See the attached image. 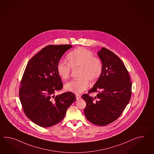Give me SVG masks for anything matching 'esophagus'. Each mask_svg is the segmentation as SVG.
Segmentation results:
<instances>
[{
  "mask_svg": "<svg viewBox=\"0 0 154 154\" xmlns=\"http://www.w3.org/2000/svg\"><path fill=\"white\" fill-rule=\"evenodd\" d=\"M75 97H76V100H79L80 98H81V95H79V94H76V96H75Z\"/></svg>",
  "mask_w": 154,
  "mask_h": 154,
  "instance_id": "34e87169",
  "label": "esophagus"
}]
</instances>
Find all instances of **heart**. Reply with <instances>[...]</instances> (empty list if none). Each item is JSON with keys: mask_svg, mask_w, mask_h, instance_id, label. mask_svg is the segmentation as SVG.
Instances as JSON below:
<instances>
[{"mask_svg": "<svg viewBox=\"0 0 154 154\" xmlns=\"http://www.w3.org/2000/svg\"><path fill=\"white\" fill-rule=\"evenodd\" d=\"M68 63L60 61L57 66L58 75L61 79L66 80L69 79L71 68L79 69L77 80L72 81L64 86L66 90L75 94H79L86 90L90 82L97 80L101 75L103 69L101 60L94 57V54L82 47L74 49L67 56Z\"/></svg>", "mask_w": 154, "mask_h": 154, "instance_id": "obj_1", "label": "heart"}]
</instances>
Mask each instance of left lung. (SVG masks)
I'll use <instances>...</instances> for the list:
<instances>
[{
  "label": "left lung",
  "instance_id": "1",
  "mask_svg": "<svg viewBox=\"0 0 154 154\" xmlns=\"http://www.w3.org/2000/svg\"><path fill=\"white\" fill-rule=\"evenodd\" d=\"M98 56L101 60V75L88 93L82 95L86 102L85 115L90 122L105 126L117 120L130 100L132 83L124 63L115 53L103 47Z\"/></svg>",
  "mask_w": 154,
  "mask_h": 154
}]
</instances>
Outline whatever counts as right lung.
<instances>
[{
    "label": "right lung",
    "mask_w": 154,
    "mask_h": 154,
    "mask_svg": "<svg viewBox=\"0 0 154 154\" xmlns=\"http://www.w3.org/2000/svg\"><path fill=\"white\" fill-rule=\"evenodd\" d=\"M69 45H49L33 57L21 81L19 98L26 117L34 124L48 128L60 122L68 108L75 101L71 92L55 96L63 87L57 64Z\"/></svg>",
    "instance_id": "add662e5"
}]
</instances>
